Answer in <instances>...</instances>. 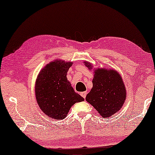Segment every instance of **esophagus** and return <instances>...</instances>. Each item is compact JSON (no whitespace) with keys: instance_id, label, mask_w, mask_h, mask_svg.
<instances>
[{"instance_id":"esophagus-1","label":"esophagus","mask_w":155,"mask_h":155,"mask_svg":"<svg viewBox=\"0 0 155 155\" xmlns=\"http://www.w3.org/2000/svg\"><path fill=\"white\" fill-rule=\"evenodd\" d=\"M81 96L83 97L84 99H85V97H86V95H87V92H81Z\"/></svg>"}]
</instances>
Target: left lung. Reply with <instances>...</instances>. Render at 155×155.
<instances>
[{
	"label": "left lung",
	"instance_id": "1",
	"mask_svg": "<svg viewBox=\"0 0 155 155\" xmlns=\"http://www.w3.org/2000/svg\"><path fill=\"white\" fill-rule=\"evenodd\" d=\"M85 66L92 69L87 61ZM93 87L87 94L90 103L103 118H108L121 109L126 99V90L121 76L115 70L97 68L94 70Z\"/></svg>",
	"mask_w": 155,
	"mask_h": 155
}]
</instances>
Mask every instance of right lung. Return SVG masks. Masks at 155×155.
Here are the masks:
<instances>
[{"label":"right lung","instance_id":"obj_1","mask_svg":"<svg viewBox=\"0 0 155 155\" xmlns=\"http://www.w3.org/2000/svg\"><path fill=\"white\" fill-rule=\"evenodd\" d=\"M73 62L51 61L41 70L35 84L38 105L46 116L56 120L66 117L73 104L84 101L76 93L67 79V73Z\"/></svg>","mask_w":155,"mask_h":155}]
</instances>
